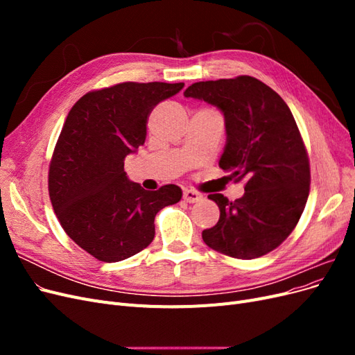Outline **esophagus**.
Listing matches in <instances>:
<instances>
[{
	"label": "esophagus",
	"mask_w": 355,
	"mask_h": 355,
	"mask_svg": "<svg viewBox=\"0 0 355 355\" xmlns=\"http://www.w3.org/2000/svg\"><path fill=\"white\" fill-rule=\"evenodd\" d=\"M184 200L187 202H198V201L202 200V196L194 189H185L184 191Z\"/></svg>",
	"instance_id": "esophagus-1"
}]
</instances>
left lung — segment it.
Wrapping results in <instances>:
<instances>
[{
    "mask_svg": "<svg viewBox=\"0 0 355 355\" xmlns=\"http://www.w3.org/2000/svg\"><path fill=\"white\" fill-rule=\"evenodd\" d=\"M184 94L223 114L227 144L219 166L245 182L235 201L209 196L220 218L202 231L204 243L237 259L270 253L295 230L309 194L308 154L292 112L280 94L249 75L194 83Z\"/></svg>",
    "mask_w": 355,
    "mask_h": 355,
    "instance_id": "1",
    "label": "left lung"
}]
</instances>
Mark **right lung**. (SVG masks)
<instances>
[{
  "label": "right lung",
  "mask_w": 355,
  "mask_h": 355,
  "mask_svg": "<svg viewBox=\"0 0 355 355\" xmlns=\"http://www.w3.org/2000/svg\"><path fill=\"white\" fill-rule=\"evenodd\" d=\"M184 83H121L94 90L72 106L49 170V192L62 228L102 262H118L151 244L155 214L182 198L164 185L146 191L124 171L145 144L148 115Z\"/></svg>",
  "instance_id": "add662e5"
}]
</instances>
